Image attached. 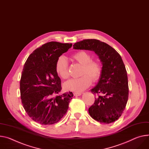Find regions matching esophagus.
I'll return each mask as SVG.
<instances>
[{"instance_id":"34e87169","label":"esophagus","mask_w":149,"mask_h":149,"mask_svg":"<svg viewBox=\"0 0 149 149\" xmlns=\"http://www.w3.org/2000/svg\"><path fill=\"white\" fill-rule=\"evenodd\" d=\"M74 95L75 96H79L81 95V93H76V92H75V93H74Z\"/></svg>"}]
</instances>
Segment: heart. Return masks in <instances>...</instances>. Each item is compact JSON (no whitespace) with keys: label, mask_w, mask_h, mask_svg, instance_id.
Instances as JSON below:
<instances>
[{"label":"heart","mask_w":149,"mask_h":149,"mask_svg":"<svg viewBox=\"0 0 149 149\" xmlns=\"http://www.w3.org/2000/svg\"><path fill=\"white\" fill-rule=\"evenodd\" d=\"M72 58L82 65L80 75L78 78H72L66 81L64 87L66 90L81 92L88 88L93 81H96L101 74L102 68L100 63L91 59V54L84 50H79L72 55ZM69 65L66 58L63 56H59L55 64V69L58 74L62 79H68L70 77Z\"/></svg>","instance_id":"b5f03b06"}]
</instances>
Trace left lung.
Segmentation results:
<instances>
[{"label":"left lung","instance_id":"obj_1","mask_svg":"<svg viewBox=\"0 0 149 149\" xmlns=\"http://www.w3.org/2000/svg\"><path fill=\"white\" fill-rule=\"evenodd\" d=\"M73 47L93 50L98 55L102 64V74L97 86L91 90L98 97L88 112L100 123H113L123 114L128 99L127 73L121 56L111 46L96 39L83 40Z\"/></svg>","mask_w":149,"mask_h":149}]
</instances>
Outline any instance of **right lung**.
<instances>
[{"instance_id": "obj_1", "label": "right lung", "mask_w": 149, "mask_h": 149, "mask_svg": "<svg viewBox=\"0 0 149 149\" xmlns=\"http://www.w3.org/2000/svg\"><path fill=\"white\" fill-rule=\"evenodd\" d=\"M72 45L46 43L33 51L24 64L20 80L21 102L31 119L42 125L59 122L66 114L74 96L70 91L53 97L62 90L55 69L56 61Z\"/></svg>"}]
</instances>
